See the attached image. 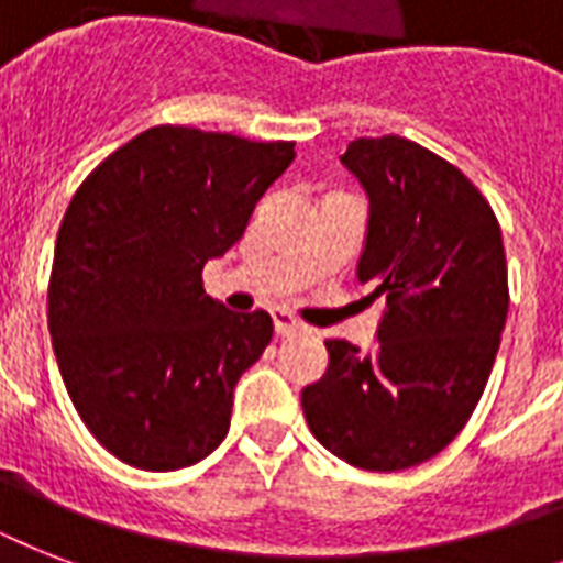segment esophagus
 I'll list each match as a JSON object with an SVG mask.
<instances>
[{"label":"esophagus","mask_w":563,"mask_h":563,"mask_svg":"<svg viewBox=\"0 0 563 563\" xmlns=\"http://www.w3.org/2000/svg\"><path fill=\"white\" fill-rule=\"evenodd\" d=\"M272 318H274V333L280 335V339H286V335H295V333H303V330H307V327L300 324L295 316H289L286 309H274Z\"/></svg>","instance_id":"obj_1"}]
</instances>
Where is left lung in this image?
I'll list each match as a JSON object with an SVG mask.
<instances>
[{
    "label": "left lung",
    "instance_id": "1",
    "mask_svg": "<svg viewBox=\"0 0 563 563\" xmlns=\"http://www.w3.org/2000/svg\"><path fill=\"white\" fill-rule=\"evenodd\" d=\"M342 163L368 192L356 277L383 318L374 351L327 342L300 406L342 462L406 471L441 453L485 391L508 316L503 233L479 189L411 140L362 136Z\"/></svg>",
    "mask_w": 563,
    "mask_h": 563
}]
</instances>
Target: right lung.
<instances>
[{"label": "right lung", "instance_id": "1", "mask_svg": "<svg viewBox=\"0 0 563 563\" xmlns=\"http://www.w3.org/2000/svg\"><path fill=\"white\" fill-rule=\"evenodd\" d=\"M295 143L157 125L87 175L57 230L48 333L96 441L140 471H180L224 441L239 376L272 316L230 312L201 272L236 245Z\"/></svg>", "mask_w": 563, "mask_h": 563}]
</instances>
